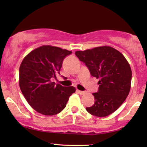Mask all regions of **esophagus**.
<instances>
[{
    "label": "esophagus",
    "instance_id": "esophagus-1",
    "mask_svg": "<svg viewBox=\"0 0 147 147\" xmlns=\"http://www.w3.org/2000/svg\"><path fill=\"white\" fill-rule=\"evenodd\" d=\"M77 92H78V93L79 94H84L86 93V91H80V90H78V89H77Z\"/></svg>",
    "mask_w": 147,
    "mask_h": 147
}]
</instances>
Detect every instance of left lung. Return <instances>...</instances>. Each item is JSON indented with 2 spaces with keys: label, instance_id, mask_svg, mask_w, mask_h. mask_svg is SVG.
Listing matches in <instances>:
<instances>
[{
  "label": "left lung",
  "instance_id": "obj_1",
  "mask_svg": "<svg viewBox=\"0 0 147 147\" xmlns=\"http://www.w3.org/2000/svg\"><path fill=\"white\" fill-rule=\"evenodd\" d=\"M75 54L85 63L91 75L100 79L98 91L93 93L94 104L86 110L100 117L113 113L130 92L131 71L128 62L120 52L108 46L76 51Z\"/></svg>",
  "mask_w": 147,
  "mask_h": 147
}]
</instances>
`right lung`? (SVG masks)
Wrapping results in <instances>:
<instances>
[{
    "instance_id": "add662e5",
    "label": "right lung",
    "mask_w": 147,
    "mask_h": 147,
    "mask_svg": "<svg viewBox=\"0 0 147 147\" xmlns=\"http://www.w3.org/2000/svg\"><path fill=\"white\" fill-rule=\"evenodd\" d=\"M71 54L67 50L44 45L23 59L19 68V87L28 103L38 112L45 115L59 113L75 92L73 86L52 82L56 74H60L64 59Z\"/></svg>"
}]
</instances>
